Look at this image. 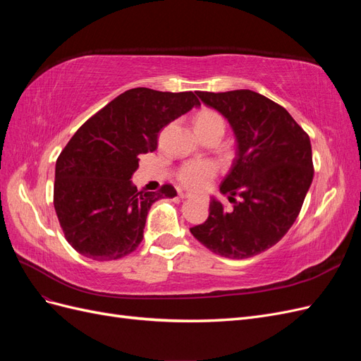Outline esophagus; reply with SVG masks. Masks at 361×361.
I'll return each instance as SVG.
<instances>
[{"mask_svg": "<svg viewBox=\"0 0 361 361\" xmlns=\"http://www.w3.org/2000/svg\"><path fill=\"white\" fill-rule=\"evenodd\" d=\"M180 197H182V199H190L191 194H180Z\"/></svg>", "mask_w": 361, "mask_h": 361, "instance_id": "obj_1", "label": "esophagus"}]
</instances>
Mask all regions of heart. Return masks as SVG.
Masks as SVG:
<instances>
[{
    "instance_id": "obj_1",
    "label": "heart",
    "mask_w": 361,
    "mask_h": 361,
    "mask_svg": "<svg viewBox=\"0 0 361 361\" xmlns=\"http://www.w3.org/2000/svg\"><path fill=\"white\" fill-rule=\"evenodd\" d=\"M218 125L224 128V122L220 114L211 110H203L195 117V126ZM216 173V166L212 161H191L180 167L178 179L190 190H203Z\"/></svg>"
}]
</instances>
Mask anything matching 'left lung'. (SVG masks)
Wrapping results in <instances>:
<instances>
[{
    "label": "left lung",
    "instance_id": "left-lung-1",
    "mask_svg": "<svg viewBox=\"0 0 361 361\" xmlns=\"http://www.w3.org/2000/svg\"><path fill=\"white\" fill-rule=\"evenodd\" d=\"M197 96L233 130L236 157L220 185L233 211L211 197L207 220L190 232L215 255L253 257L276 245L297 220L313 180L310 138L285 108L253 90Z\"/></svg>",
    "mask_w": 361,
    "mask_h": 361
}]
</instances>
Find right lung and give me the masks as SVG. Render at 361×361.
Listing matches in <instances>:
<instances>
[{
  "mask_svg": "<svg viewBox=\"0 0 361 361\" xmlns=\"http://www.w3.org/2000/svg\"><path fill=\"white\" fill-rule=\"evenodd\" d=\"M192 92L130 89L76 130L56 162L54 207L68 243L93 260H116L143 239L150 206L176 197L171 185L138 191L140 155L154 152L159 130L199 106Z\"/></svg>",
  "mask_w": 361,
  "mask_h": 361,
  "instance_id": "obj_1",
  "label": "right lung"
}]
</instances>
